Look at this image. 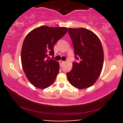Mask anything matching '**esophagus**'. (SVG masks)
Wrapping results in <instances>:
<instances>
[{
    "instance_id": "esophagus-1",
    "label": "esophagus",
    "mask_w": 123,
    "mask_h": 123,
    "mask_svg": "<svg viewBox=\"0 0 123 123\" xmlns=\"http://www.w3.org/2000/svg\"><path fill=\"white\" fill-rule=\"evenodd\" d=\"M64 62H65L63 61H62V60L59 61V63H60V66H62L63 63Z\"/></svg>"
}]
</instances>
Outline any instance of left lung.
Listing matches in <instances>:
<instances>
[{"instance_id": "8db88e82", "label": "left lung", "mask_w": 123, "mask_h": 123, "mask_svg": "<svg viewBox=\"0 0 123 123\" xmlns=\"http://www.w3.org/2000/svg\"><path fill=\"white\" fill-rule=\"evenodd\" d=\"M72 41L74 58L73 67L66 73L73 87L83 89L92 86L102 71L104 50L101 41L92 31L85 28H68Z\"/></svg>"}]
</instances>
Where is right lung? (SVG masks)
Listing matches in <instances>:
<instances>
[{"mask_svg": "<svg viewBox=\"0 0 123 123\" xmlns=\"http://www.w3.org/2000/svg\"><path fill=\"white\" fill-rule=\"evenodd\" d=\"M67 32L65 27L42 26L25 37L21 50V63L26 77L35 87L46 88L53 84L59 73L60 63L53 59L54 46Z\"/></svg>", "mask_w": 123, "mask_h": 123, "instance_id": "right-lung-1", "label": "right lung"}]
</instances>
